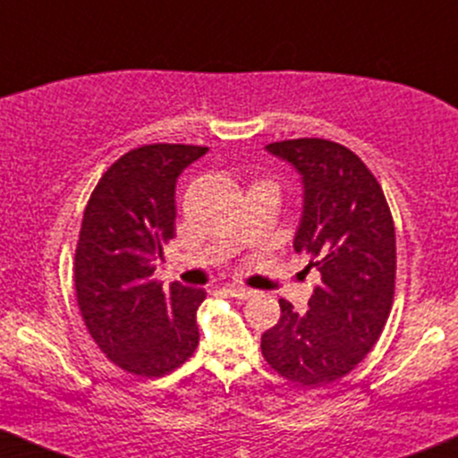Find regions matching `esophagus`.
<instances>
[{
  "label": "esophagus",
  "instance_id": "1",
  "mask_svg": "<svg viewBox=\"0 0 458 458\" xmlns=\"http://www.w3.org/2000/svg\"><path fill=\"white\" fill-rule=\"evenodd\" d=\"M225 291H228V295L234 297V299H250L251 295H254V291H251V288L236 286V284H230V286L225 288Z\"/></svg>",
  "mask_w": 458,
  "mask_h": 458
}]
</instances>
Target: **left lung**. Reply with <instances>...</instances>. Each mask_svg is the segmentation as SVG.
Returning a JSON list of instances; mask_svg holds the SVG:
<instances>
[{"instance_id": "8db88e82", "label": "left lung", "mask_w": 458, "mask_h": 458, "mask_svg": "<svg viewBox=\"0 0 458 458\" xmlns=\"http://www.w3.org/2000/svg\"><path fill=\"white\" fill-rule=\"evenodd\" d=\"M301 176L303 211L293 247L320 273L308 312L280 299L260 338L273 370L301 386L349 375L379 340L394 301L396 234L383 189L346 146L320 138L267 146Z\"/></svg>"}]
</instances>
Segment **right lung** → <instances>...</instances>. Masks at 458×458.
<instances>
[{"instance_id": "obj_1", "label": "right lung", "mask_w": 458, "mask_h": 458, "mask_svg": "<svg viewBox=\"0 0 458 458\" xmlns=\"http://www.w3.org/2000/svg\"><path fill=\"white\" fill-rule=\"evenodd\" d=\"M204 146L150 144L105 172L83 211L75 251V291L88 331L115 366L163 377L185 364L199 334L202 288L152 277L174 239L176 181L207 155Z\"/></svg>"}]
</instances>
